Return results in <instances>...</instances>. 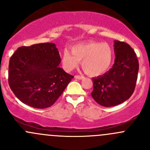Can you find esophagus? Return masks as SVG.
I'll use <instances>...</instances> for the list:
<instances>
[{"instance_id":"obj_1","label":"esophagus","mask_w":150,"mask_h":150,"mask_svg":"<svg viewBox=\"0 0 150 150\" xmlns=\"http://www.w3.org/2000/svg\"><path fill=\"white\" fill-rule=\"evenodd\" d=\"M75 78H76V79H78V80H81V79H83L84 77L83 76V75H75Z\"/></svg>"}]
</instances>
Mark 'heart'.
<instances>
[{"label": "heart", "mask_w": 150, "mask_h": 150, "mask_svg": "<svg viewBox=\"0 0 150 150\" xmlns=\"http://www.w3.org/2000/svg\"><path fill=\"white\" fill-rule=\"evenodd\" d=\"M71 53L65 50L62 66L66 71L72 70L82 60V67L88 75L97 76L107 72L112 60V51L107 43L89 41L72 46Z\"/></svg>", "instance_id": "heart-1"}]
</instances>
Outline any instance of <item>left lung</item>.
<instances>
[{
    "instance_id": "8db88e82",
    "label": "left lung",
    "mask_w": 150,
    "mask_h": 150,
    "mask_svg": "<svg viewBox=\"0 0 150 150\" xmlns=\"http://www.w3.org/2000/svg\"><path fill=\"white\" fill-rule=\"evenodd\" d=\"M112 67L102 76L92 79L93 99L103 107H113L131 97L135 90L139 62L135 51L125 42L115 40Z\"/></svg>"
}]
</instances>
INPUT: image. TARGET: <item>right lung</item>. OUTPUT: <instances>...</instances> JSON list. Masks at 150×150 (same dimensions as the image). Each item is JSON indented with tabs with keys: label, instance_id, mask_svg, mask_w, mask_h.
I'll return each mask as SVG.
<instances>
[{
	"label": "right lung",
	"instance_id": "obj_1",
	"mask_svg": "<svg viewBox=\"0 0 150 150\" xmlns=\"http://www.w3.org/2000/svg\"><path fill=\"white\" fill-rule=\"evenodd\" d=\"M60 62L54 43L19 47L8 64V84L15 96L35 108L53 105L74 78L59 67Z\"/></svg>",
	"mask_w": 150,
	"mask_h": 150
}]
</instances>
